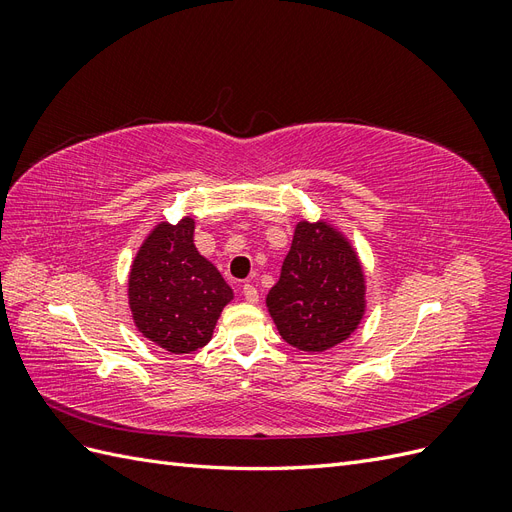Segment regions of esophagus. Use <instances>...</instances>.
<instances>
[{
	"mask_svg": "<svg viewBox=\"0 0 512 512\" xmlns=\"http://www.w3.org/2000/svg\"><path fill=\"white\" fill-rule=\"evenodd\" d=\"M243 297L247 303H258V290L252 284L243 286Z\"/></svg>",
	"mask_w": 512,
	"mask_h": 512,
	"instance_id": "esophagus-1",
	"label": "esophagus"
}]
</instances>
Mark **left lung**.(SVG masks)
<instances>
[{"label": "left lung", "mask_w": 512, "mask_h": 512, "mask_svg": "<svg viewBox=\"0 0 512 512\" xmlns=\"http://www.w3.org/2000/svg\"><path fill=\"white\" fill-rule=\"evenodd\" d=\"M365 294L361 258L344 232L327 220L297 222L280 280L267 294L284 342L303 352L346 342L365 316Z\"/></svg>", "instance_id": "left-lung-1"}]
</instances>
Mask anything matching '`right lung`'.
Masks as SVG:
<instances>
[{"label":"right lung","instance_id":"obj_1","mask_svg":"<svg viewBox=\"0 0 512 512\" xmlns=\"http://www.w3.org/2000/svg\"><path fill=\"white\" fill-rule=\"evenodd\" d=\"M194 215L158 222L132 260L128 305L138 333L173 352L211 342L222 309L235 299L218 267L196 250Z\"/></svg>","mask_w":512,"mask_h":512}]
</instances>
